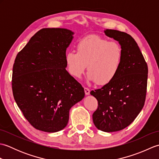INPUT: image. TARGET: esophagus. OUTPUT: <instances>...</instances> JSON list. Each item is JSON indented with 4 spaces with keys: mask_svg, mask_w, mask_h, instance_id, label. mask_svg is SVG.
<instances>
[{
    "mask_svg": "<svg viewBox=\"0 0 159 159\" xmlns=\"http://www.w3.org/2000/svg\"><path fill=\"white\" fill-rule=\"evenodd\" d=\"M84 90H85V93L86 95H89L90 93V89L89 88H87V87H85V88H84Z\"/></svg>",
    "mask_w": 159,
    "mask_h": 159,
    "instance_id": "34e87169",
    "label": "esophagus"
}]
</instances>
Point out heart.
Segmentation results:
<instances>
[{"instance_id": "1", "label": "heart", "mask_w": 159, "mask_h": 159, "mask_svg": "<svg viewBox=\"0 0 159 159\" xmlns=\"http://www.w3.org/2000/svg\"><path fill=\"white\" fill-rule=\"evenodd\" d=\"M76 51L66 55L67 70L74 77H81L87 66L88 79L104 85L112 81L119 72L123 50L117 42L91 35L78 42Z\"/></svg>"}]
</instances>
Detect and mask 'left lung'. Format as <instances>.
Masks as SVG:
<instances>
[{
  "label": "left lung",
  "mask_w": 159,
  "mask_h": 159,
  "mask_svg": "<svg viewBox=\"0 0 159 159\" xmlns=\"http://www.w3.org/2000/svg\"><path fill=\"white\" fill-rule=\"evenodd\" d=\"M105 34L119 42L123 59L116 78L102 88L92 90L98 100L93 113L96 127L102 131L124 129L135 120L144 106L147 93L148 68L135 40L126 33L105 29Z\"/></svg>",
  "instance_id": "left-lung-1"
}]
</instances>
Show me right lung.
I'll use <instances>...</instances> for the list:
<instances>
[{"instance_id":"1","label":"right lung","mask_w":159,"mask_h":159,"mask_svg":"<svg viewBox=\"0 0 159 159\" xmlns=\"http://www.w3.org/2000/svg\"><path fill=\"white\" fill-rule=\"evenodd\" d=\"M74 33L42 29L17 55L12 92L17 105L35 128L55 133L65 128L70 109L85 96L82 85L67 72L66 49Z\"/></svg>"}]
</instances>
